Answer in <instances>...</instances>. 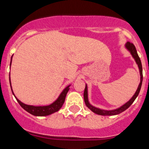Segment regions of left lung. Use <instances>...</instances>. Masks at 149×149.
Listing matches in <instances>:
<instances>
[{"label": "left lung", "instance_id": "obj_1", "mask_svg": "<svg viewBox=\"0 0 149 149\" xmlns=\"http://www.w3.org/2000/svg\"><path fill=\"white\" fill-rule=\"evenodd\" d=\"M125 47L127 49L130 51V54L132 55L133 58L135 59L137 65L139 67V73H140V83H139V86H138V88H137L136 91L134 94V95L132 97L131 99L129 100L127 103H126L125 104L121 107L120 108L116 109H114V110H103V109H98L97 107H94L93 106H91L89 103L88 99V87L87 85H85V88L84 91V100H85V103L87 106V107L88 109H90L94 113L97 114V115H100V116H115V115H118V114H120L121 112H124L125 110H126L127 109H128L129 107L131 106V104L134 103V101L135 100L136 98L137 97V96L139 95V93L140 91L141 86H142V82H143V67H142V63H141L140 58H139V55L137 54L136 49V47L134 44L132 42H127L125 44Z\"/></svg>", "mask_w": 149, "mask_h": 149}]
</instances>
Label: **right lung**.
Listing matches in <instances>:
<instances>
[{"label": "right lung", "instance_id": "add662e5", "mask_svg": "<svg viewBox=\"0 0 149 149\" xmlns=\"http://www.w3.org/2000/svg\"><path fill=\"white\" fill-rule=\"evenodd\" d=\"M13 57V56H12ZM11 61H12V58H11ZM11 61H10V65H11ZM10 87H11V82H10ZM70 85H68L67 87H66L64 89V91L61 93L60 96L58 97V98L55 100L54 103H52V104L49 106H43V107H35V106H31V105H27V104H24V103H22V102L18 100L16 98V100L18 101V103H19V105L24 109V110H26L27 112L31 113L33 116H49V115H51V114L54 113L55 112H58V111L62 107L63 104L64 103V100H65L66 95H67V92L70 89ZM12 89V88H11ZM13 92V90H12ZM14 95V93L13 92ZM15 96V95H14Z\"/></svg>", "mask_w": 149, "mask_h": 149}]
</instances>
